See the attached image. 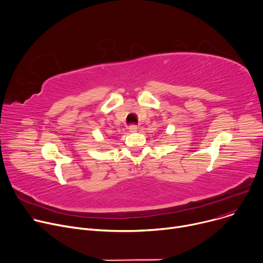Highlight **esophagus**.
<instances>
[{"instance_id":"34e87169","label":"esophagus","mask_w":263,"mask_h":263,"mask_svg":"<svg viewBox=\"0 0 263 263\" xmlns=\"http://www.w3.org/2000/svg\"><path fill=\"white\" fill-rule=\"evenodd\" d=\"M128 129L130 130V132H136L138 128H137V126H136V125H130Z\"/></svg>"}]
</instances>
